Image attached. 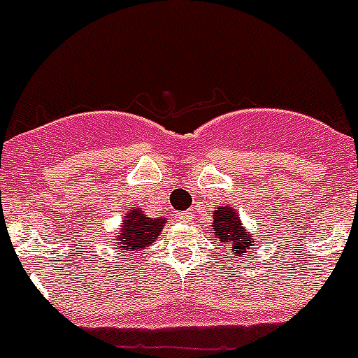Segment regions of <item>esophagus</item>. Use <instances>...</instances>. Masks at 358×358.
Returning <instances> with one entry per match:
<instances>
[{"mask_svg": "<svg viewBox=\"0 0 358 358\" xmlns=\"http://www.w3.org/2000/svg\"><path fill=\"white\" fill-rule=\"evenodd\" d=\"M179 218H181L182 222H192L193 213L192 211H185V213H181V215H179Z\"/></svg>", "mask_w": 358, "mask_h": 358, "instance_id": "obj_1", "label": "esophagus"}]
</instances>
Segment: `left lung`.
Segmentation results:
<instances>
[{"label": "left lung", "instance_id": "obj_1", "mask_svg": "<svg viewBox=\"0 0 358 358\" xmlns=\"http://www.w3.org/2000/svg\"><path fill=\"white\" fill-rule=\"evenodd\" d=\"M215 225L216 236L220 238V248H229L232 255L245 257L250 252L257 250V241L252 234H248L239 222V215L232 211L231 208H216L215 211ZM231 255V257H232Z\"/></svg>", "mask_w": 358, "mask_h": 358}]
</instances>
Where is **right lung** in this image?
I'll return each mask as SVG.
<instances>
[{
    "instance_id": "add662e5",
    "label": "right lung",
    "mask_w": 358,
    "mask_h": 358,
    "mask_svg": "<svg viewBox=\"0 0 358 358\" xmlns=\"http://www.w3.org/2000/svg\"><path fill=\"white\" fill-rule=\"evenodd\" d=\"M163 224H165L163 218H149L138 208L131 209L124 218L122 232H120V236H117L115 243L122 245V248H126V250L138 252L140 248L152 243L156 236H159Z\"/></svg>"
}]
</instances>
